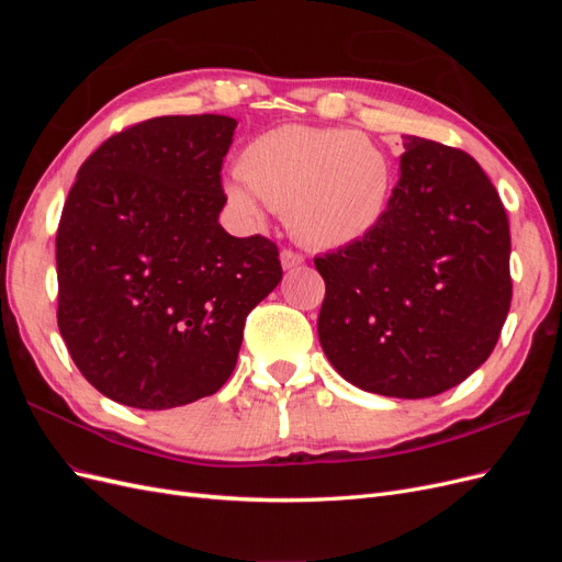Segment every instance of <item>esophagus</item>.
<instances>
[{
	"label": "esophagus",
	"mask_w": 562,
	"mask_h": 562,
	"mask_svg": "<svg viewBox=\"0 0 562 562\" xmlns=\"http://www.w3.org/2000/svg\"><path fill=\"white\" fill-rule=\"evenodd\" d=\"M302 262H304V255L302 252H297L293 248H283L281 250V265H283V269H295Z\"/></svg>",
	"instance_id": "obj_1"
}]
</instances>
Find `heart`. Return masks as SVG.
Listing matches in <instances>:
<instances>
[{
	"label": "heart",
	"instance_id": "b5f03b06",
	"mask_svg": "<svg viewBox=\"0 0 562 562\" xmlns=\"http://www.w3.org/2000/svg\"><path fill=\"white\" fill-rule=\"evenodd\" d=\"M239 171L227 182L236 209L255 217L262 199L288 211L291 232L318 248L361 241L382 223L394 190L386 151L347 128H271L248 143Z\"/></svg>",
	"mask_w": 562,
	"mask_h": 562
}]
</instances>
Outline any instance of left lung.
<instances>
[{
    "label": "left lung",
    "instance_id": "1",
    "mask_svg": "<svg viewBox=\"0 0 562 562\" xmlns=\"http://www.w3.org/2000/svg\"><path fill=\"white\" fill-rule=\"evenodd\" d=\"M382 223L314 258L326 281L318 339L353 386L429 398L495 349L512 307L504 203L467 151L403 135Z\"/></svg>",
    "mask_w": 562,
    "mask_h": 562
}]
</instances>
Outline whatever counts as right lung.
<instances>
[{"label":"right lung","instance_id":"1","mask_svg":"<svg viewBox=\"0 0 562 562\" xmlns=\"http://www.w3.org/2000/svg\"><path fill=\"white\" fill-rule=\"evenodd\" d=\"M236 119L155 116L81 164L56 234L58 328L100 394L140 411L211 396L279 285L274 241L217 223Z\"/></svg>","mask_w":562,"mask_h":562}]
</instances>
